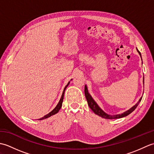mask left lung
I'll return each instance as SVG.
<instances>
[{"instance_id":"8db88e82","label":"left lung","mask_w":154,"mask_h":154,"mask_svg":"<svg viewBox=\"0 0 154 154\" xmlns=\"http://www.w3.org/2000/svg\"><path fill=\"white\" fill-rule=\"evenodd\" d=\"M137 51H138L140 55L141 56V54H140V52L138 50H137ZM143 83H144V79H143ZM85 97H86L87 100L88 105L89 106V107L91 108V109L96 114H97V115H99L102 118H104V119H120V118H122V117L128 116V114H130V113H132L133 111L136 109V108L138 106L139 103H140V101H141V100L142 99V97L140 98L138 103H136L134 106L131 108V109H129L128 110L126 111V112H124V113L121 114H116V115H114V116H110V115H109V114H107L106 113L104 112V111L102 109H101L99 106H98V104L95 103V101H94L93 99V98L91 97V96L90 95V94L89 93V92H88V89H87V87L86 85L85 86Z\"/></svg>"}]
</instances>
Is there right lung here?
<instances>
[{"instance_id": "right-lung-1", "label": "right lung", "mask_w": 154, "mask_h": 154, "mask_svg": "<svg viewBox=\"0 0 154 154\" xmlns=\"http://www.w3.org/2000/svg\"><path fill=\"white\" fill-rule=\"evenodd\" d=\"M69 83H67V85L65 87V88H64V90H63V94H62V95H61V99H60V102L58 103V104H57V106H55V109H54L53 110H52V111H51V112H50V113L48 114H46V115H45L44 117H42V119H40L39 120H43V119H47V118L50 117V116H52V115H54V114H56V113H57V112H59V110H60V109L61 108V106H62V103H63V96H64V93H65V89H66L67 87L69 85Z\"/></svg>"}]
</instances>
